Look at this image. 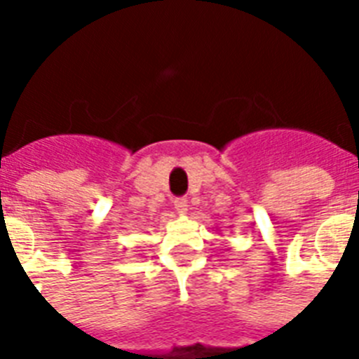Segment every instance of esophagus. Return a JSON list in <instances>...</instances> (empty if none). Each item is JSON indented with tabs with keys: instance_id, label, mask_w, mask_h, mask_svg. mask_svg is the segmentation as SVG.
<instances>
[{
	"instance_id": "34e87169",
	"label": "esophagus",
	"mask_w": 359,
	"mask_h": 359,
	"mask_svg": "<svg viewBox=\"0 0 359 359\" xmlns=\"http://www.w3.org/2000/svg\"><path fill=\"white\" fill-rule=\"evenodd\" d=\"M173 205H175V210H177L179 214H184L186 210H188V201H186L184 197H177V199L173 201Z\"/></svg>"
}]
</instances>
